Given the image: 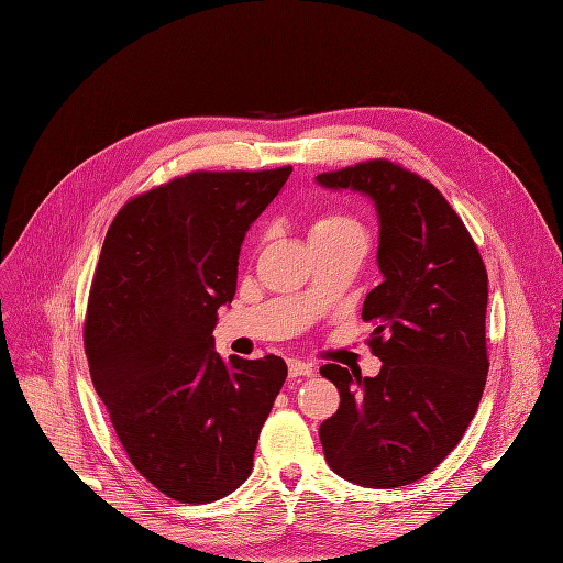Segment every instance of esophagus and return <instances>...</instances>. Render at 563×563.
<instances>
[{"label":"esophagus","instance_id":"obj_1","mask_svg":"<svg viewBox=\"0 0 563 563\" xmlns=\"http://www.w3.org/2000/svg\"><path fill=\"white\" fill-rule=\"evenodd\" d=\"M287 367H289V376H291V378H299V376H312V374H314V369H312L310 365L301 363V361H291Z\"/></svg>","mask_w":563,"mask_h":563}]
</instances>
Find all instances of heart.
Segmentation results:
<instances>
[{
    "mask_svg": "<svg viewBox=\"0 0 563 563\" xmlns=\"http://www.w3.org/2000/svg\"><path fill=\"white\" fill-rule=\"evenodd\" d=\"M349 232H363L361 223L340 210H323L310 221V242L335 240Z\"/></svg>",
    "mask_w": 563,
    "mask_h": 563,
    "instance_id": "1",
    "label": "heart"
}]
</instances>
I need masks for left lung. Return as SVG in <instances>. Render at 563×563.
Wrapping results in <instances>:
<instances>
[{
    "label": "left lung",
    "mask_w": 563,
    "mask_h": 563,
    "mask_svg": "<svg viewBox=\"0 0 563 563\" xmlns=\"http://www.w3.org/2000/svg\"><path fill=\"white\" fill-rule=\"evenodd\" d=\"M317 183L374 200L383 274L363 303L380 372L319 369L340 390L319 440L346 482L406 486L459 445L479 408L488 376L486 264L448 198L401 164L367 159L319 173Z\"/></svg>",
    "instance_id": "left-lung-1"
}]
</instances>
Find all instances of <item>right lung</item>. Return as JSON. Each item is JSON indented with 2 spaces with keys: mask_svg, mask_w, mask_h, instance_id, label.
<instances>
[{
  "mask_svg": "<svg viewBox=\"0 0 563 563\" xmlns=\"http://www.w3.org/2000/svg\"><path fill=\"white\" fill-rule=\"evenodd\" d=\"M289 173L191 170L128 200L104 236L84 319L88 369L132 465L183 505L246 482L287 378L278 356L221 358L212 331L244 234Z\"/></svg>",
  "mask_w": 563,
  "mask_h": 563,
  "instance_id": "add662e5",
  "label": "right lung"
}]
</instances>
